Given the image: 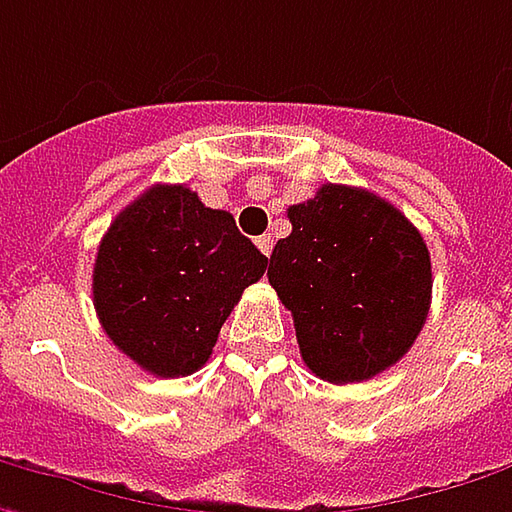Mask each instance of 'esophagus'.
Here are the masks:
<instances>
[{
	"mask_svg": "<svg viewBox=\"0 0 512 512\" xmlns=\"http://www.w3.org/2000/svg\"><path fill=\"white\" fill-rule=\"evenodd\" d=\"M255 243H257V249H260L263 255H266V257L272 255V237H269V234H260Z\"/></svg>",
	"mask_w": 512,
	"mask_h": 512,
	"instance_id": "obj_1",
	"label": "esophagus"
}]
</instances>
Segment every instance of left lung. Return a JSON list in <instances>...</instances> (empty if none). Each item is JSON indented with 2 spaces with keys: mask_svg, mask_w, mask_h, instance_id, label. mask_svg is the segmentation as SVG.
I'll return each mask as SVG.
<instances>
[{
  "mask_svg": "<svg viewBox=\"0 0 512 512\" xmlns=\"http://www.w3.org/2000/svg\"><path fill=\"white\" fill-rule=\"evenodd\" d=\"M286 214L292 234L269 257V283L292 312L303 364L332 384L398 364L433 295L421 232L378 194L335 183Z\"/></svg>",
  "mask_w": 512,
  "mask_h": 512,
  "instance_id": "obj_1",
  "label": "left lung"
}]
</instances>
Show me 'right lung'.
Listing matches in <instances>:
<instances>
[{
	"label": "right lung",
	"instance_id": "right-lung-1",
	"mask_svg": "<svg viewBox=\"0 0 512 512\" xmlns=\"http://www.w3.org/2000/svg\"><path fill=\"white\" fill-rule=\"evenodd\" d=\"M269 257L186 186H151L114 217L94 263V309L117 349L157 378L212 355L243 289Z\"/></svg>",
	"mask_w": 512,
	"mask_h": 512
}]
</instances>
